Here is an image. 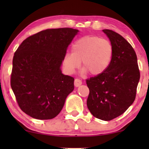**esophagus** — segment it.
Instances as JSON below:
<instances>
[{"mask_svg":"<svg viewBox=\"0 0 149 149\" xmlns=\"http://www.w3.org/2000/svg\"><path fill=\"white\" fill-rule=\"evenodd\" d=\"M74 84L75 87H79L81 84H82V81H81L79 79H76L74 80Z\"/></svg>","mask_w":149,"mask_h":149,"instance_id":"34e87169","label":"esophagus"}]
</instances>
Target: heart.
Listing matches in <instances>:
<instances>
[{
    "label": "heart",
    "instance_id": "obj_1",
    "mask_svg": "<svg viewBox=\"0 0 149 149\" xmlns=\"http://www.w3.org/2000/svg\"><path fill=\"white\" fill-rule=\"evenodd\" d=\"M114 47L107 38L86 36L76 40L72 46V53H67L62 64L68 74H72L82 62L83 72L93 76L102 74L111 64Z\"/></svg>",
    "mask_w": 149,
    "mask_h": 149
}]
</instances>
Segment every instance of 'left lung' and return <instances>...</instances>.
Wrapping results in <instances>:
<instances>
[{"instance_id":"8db88e82","label":"left lung","mask_w":149,"mask_h":149,"mask_svg":"<svg viewBox=\"0 0 149 149\" xmlns=\"http://www.w3.org/2000/svg\"><path fill=\"white\" fill-rule=\"evenodd\" d=\"M102 31L113 45V58L104 72L86 80L89 89L87 105L95 117L111 121L122 115L135 100L140 71L131 45L113 30Z\"/></svg>"}]
</instances>
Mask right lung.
Wrapping results in <instances>:
<instances>
[{"label": "right lung", "mask_w": 149, "mask_h": 149, "mask_svg": "<svg viewBox=\"0 0 149 149\" xmlns=\"http://www.w3.org/2000/svg\"><path fill=\"white\" fill-rule=\"evenodd\" d=\"M78 30L47 29L22 42L13 58L11 86L18 105L36 119H52L74 90L73 77L62 73L67 48Z\"/></svg>", "instance_id": "1"}]
</instances>
